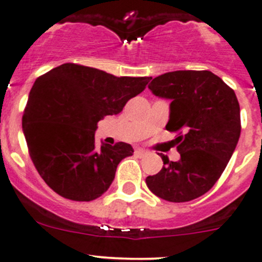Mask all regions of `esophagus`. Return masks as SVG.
Masks as SVG:
<instances>
[{
    "label": "esophagus",
    "instance_id": "esophagus-1",
    "mask_svg": "<svg viewBox=\"0 0 262 262\" xmlns=\"http://www.w3.org/2000/svg\"><path fill=\"white\" fill-rule=\"evenodd\" d=\"M136 154L139 156H145L147 154V151L145 149H141V147H139V149H136Z\"/></svg>",
    "mask_w": 262,
    "mask_h": 262
}]
</instances>
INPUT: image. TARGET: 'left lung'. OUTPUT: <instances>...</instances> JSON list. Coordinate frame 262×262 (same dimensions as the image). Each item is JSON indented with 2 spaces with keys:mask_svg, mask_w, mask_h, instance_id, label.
I'll return each mask as SVG.
<instances>
[{
  "mask_svg": "<svg viewBox=\"0 0 262 262\" xmlns=\"http://www.w3.org/2000/svg\"><path fill=\"white\" fill-rule=\"evenodd\" d=\"M155 96L171 99L166 130L179 161L161 155L164 166L146 178L159 198L182 203L199 198L215 184L227 166L241 134L239 104L234 91L209 71H177L154 78Z\"/></svg>",
  "mask_w": 262,
  "mask_h": 262,
  "instance_id": "8db88e82",
  "label": "left lung"
}]
</instances>
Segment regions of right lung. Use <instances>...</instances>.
Listing matches in <instances>:
<instances>
[{"label":"right lung","mask_w":262,"mask_h":262,"mask_svg":"<svg viewBox=\"0 0 262 262\" xmlns=\"http://www.w3.org/2000/svg\"><path fill=\"white\" fill-rule=\"evenodd\" d=\"M150 79L115 77L66 63L35 80L24 110L23 130L35 168L55 193L91 202L108 189L117 165L134 149L126 142L97 146V123L122 111Z\"/></svg>","instance_id":"right-lung-1"}]
</instances>
